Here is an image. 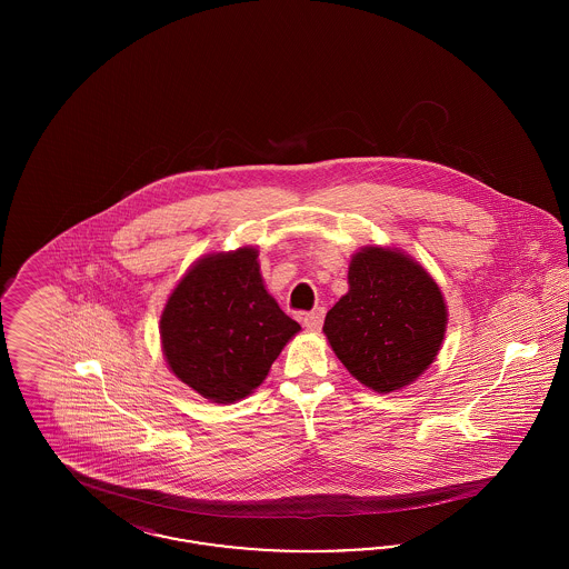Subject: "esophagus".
I'll return each mask as SVG.
<instances>
[{"mask_svg":"<svg viewBox=\"0 0 569 569\" xmlns=\"http://www.w3.org/2000/svg\"><path fill=\"white\" fill-rule=\"evenodd\" d=\"M322 322H325V309H316L311 313H305L302 318V325L309 332H318L322 328Z\"/></svg>","mask_w":569,"mask_h":569,"instance_id":"1","label":"esophagus"}]
</instances>
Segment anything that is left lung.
Listing matches in <instances>:
<instances>
[{"label": "left lung", "instance_id": "8db88e82", "mask_svg": "<svg viewBox=\"0 0 569 569\" xmlns=\"http://www.w3.org/2000/svg\"><path fill=\"white\" fill-rule=\"evenodd\" d=\"M348 295L325 335L362 386L388 395L420 378L441 350L448 307L429 271L397 247L367 244L350 260Z\"/></svg>", "mask_w": 569, "mask_h": 569}]
</instances>
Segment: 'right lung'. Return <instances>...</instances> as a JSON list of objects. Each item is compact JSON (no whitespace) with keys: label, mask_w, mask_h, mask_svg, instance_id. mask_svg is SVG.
<instances>
[{"label":"right lung","mask_w":569,"mask_h":569,"mask_svg":"<svg viewBox=\"0 0 569 569\" xmlns=\"http://www.w3.org/2000/svg\"><path fill=\"white\" fill-rule=\"evenodd\" d=\"M298 330L269 295L256 247L202 256L170 292L160 318L168 369L223 406L267 379Z\"/></svg>","instance_id":"add662e5"}]
</instances>
